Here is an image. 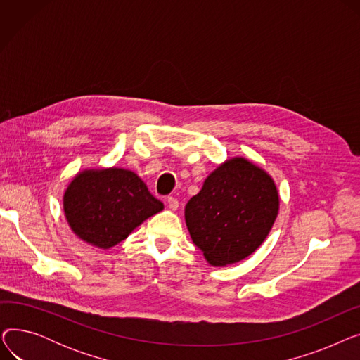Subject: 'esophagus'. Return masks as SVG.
Segmentation results:
<instances>
[{
    "label": "esophagus",
    "mask_w": 360,
    "mask_h": 360,
    "mask_svg": "<svg viewBox=\"0 0 360 360\" xmlns=\"http://www.w3.org/2000/svg\"><path fill=\"white\" fill-rule=\"evenodd\" d=\"M166 202H167V207H169L170 210H176L178 207H179V201L175 197H167Z\"/></svg>",
    "instance_id": "34e87169"
}]
</instances>
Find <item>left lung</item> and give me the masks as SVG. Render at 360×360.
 <instances>
[{"mask_svg": "<svg viewBox=\"0 0 360 360\" xmlns=\"http://www.w3.org/2000/svg\"><path fill=\"white\" fill-rule=\"evenodd\" d=\"M271 176L243 158L221 163L185 205L193 242L212 266L250 257L270 233L278 213Z\"/></svg>", "mask_w": 360, "mask_h": 360, "instance_id": "left-lung-1", "label": "left lung"}]
</instances>
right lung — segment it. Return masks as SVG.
Instances as JSON below:
<instances>
[{
    "label": "right lung",
    "instance_id": "obj_1",
    "mask_svg": "<svg viewBox=\"0 0 360 360\" xmlns=\"http://www.w3.org/2000/svg\"><path fill=\"white\" fill-rule=\"evenodd\" d=\"M71 231L84 242L109 250L146 219L163 210L147 185L122 167L89 169L77 174L64 193Z\"/></svg>",
    "mask_w": 360,
    "mask_h": 360
}]
</instances>
